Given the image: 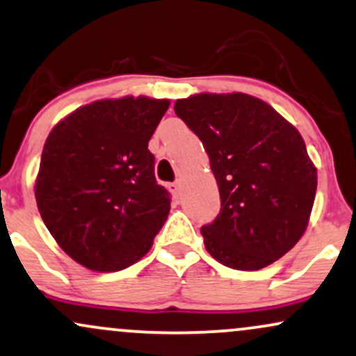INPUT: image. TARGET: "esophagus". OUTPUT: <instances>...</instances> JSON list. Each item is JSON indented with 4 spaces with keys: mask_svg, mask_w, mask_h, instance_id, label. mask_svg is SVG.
<instances>
[{
    "mask_svg": "<svg viewBox=\"0 0 356 356\" xmlns=\"http://www.w3.org/2000/svg\"><path fill=\"white\" fill-rule=\"evenodd\" d=\"M168 188H170V191H171V193L178 195V193H179V190H181V183H179V181L170 183V185H168Z\"/></svg>",
    "mask_w": 356,
    "mask_h": 356,
    "instance_id": "esophagus-1",
    "label": "esophagus"
}]
</instances>
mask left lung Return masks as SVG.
<instances>
[{
    "label": "left lung",
    "mask_w": 356,
    "mask_h": 356,
    "mask_svg": "<svg viewBox=\"0 0 356 356\" xmlns=\"http://www.w3.org/2000/svg\"><path fill=\"white\" fill-rule=\"evenodd\" d=\"M175 113L202 140L221 211L202 228L207 252L233 270H261L290 252L310 221L316 168L300 131L246 93H198Z\"/></svg>",
    "instance_id": "1"
}]
</instances>
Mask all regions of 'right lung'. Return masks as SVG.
Here are the masks:
<instances>
[{
  "label": "right lung",
  "mask_w": 356,
  "mask_h": 356,
  "mask_svg": "<svg viewBox=\"0 0 356 356\" xmlns=\"http://www.w3.org/2000/svg\"><path fill=\"white\" fill-rule=\"evenodd\" d=\"M170 99H98L54 124L35 179L38 210L61 250L110 273L145 257L170 213L148 141Z\"/></svg>",
  "instance_id": "add662e5"
}]
</instances>
